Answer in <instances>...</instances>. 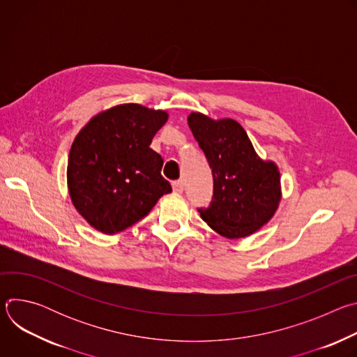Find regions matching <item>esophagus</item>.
I'll return each instance as SVG.
<instances>
[{"mask_svg": "<svg viewBox=\"0 0 357 357\" xmlns=\"http://www.w3.org/2000/svg\"><path fill=\"white\" fill-rule=\"evenodd\" d=\"M172 188H174V192L182 193V192H183V181H182V179L174 181V182H172Z\"/></svg>", "mask_w": 357, "mask_h": 357, "instance_id": "esophagus-1", "label": "esophagus"}]
</instances>
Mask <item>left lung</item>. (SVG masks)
Masks as SVG:
<instances>
[{
	"label": "left lung",
	"instance_id": "left-lung-1",
	"mask_svg": "<svg viewBox=\"0 0 357 357\" xmlns=\"http://www.w3.org/2000/svg\"><path fill=\"white\" fill-rule=\"evenodd\" d=\"M188 124L213 175V197L209 208L197 209L200 218L227 238L256 233L278 209V167L257 155L236 120L190 113Z\"/></svg>",
	"mask_w": 357,
	"mask_h": 357
}]
</instances>
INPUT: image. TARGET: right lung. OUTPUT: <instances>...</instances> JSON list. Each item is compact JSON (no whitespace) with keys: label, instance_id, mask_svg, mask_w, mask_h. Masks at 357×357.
Returning <instances> with one entry per match:
<instances>
[{"label":"right lung","instance_id":"1","mask_svg":"<svg viewBox=\"0 0 357 357\" xmlns=\"http://www.w3.org/2000/svg\"><path fill=\"white\" fill-rule=\"evenodd\" d=\"M168 113L128 103L94 116L76 135L68 161V188L90 226L116 234L135 225L172 192L164 160L149 148Z\"/></svg>","mask_w":357,"mask_h":357}]
</instances>
